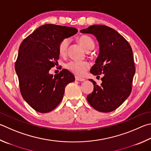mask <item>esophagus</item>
Returning <instances> with one entry per match:
<instances>
[{
  "instance_id": "obj_1",
  "label": "esophagus",
  "mask_w": 151,
  "mask_h": 151,
  "mask_svg": "<svg viewBox=\"0 0 151 151\" xmlns=\"http://www.w3.org/2000/svg\"><path fill=\"white\" fill-rule=\"evenodd\" d=\"M75 79H76V81H85L84 78H81V77H79V76H75Z\"/></svg>"
}]
</instances>
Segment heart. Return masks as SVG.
Wrapping results in <instances>:
<instances>
[{
	"instance_id": "heart-1",
	"label": "heart",
	"mask_w": 151,
	"mask_h": 151,
	"mask_svg": "<svg viewBox=\"0 0 151 151\" xmlns=\"http://www.w3.org/2000/svg\"><path fill=\"white\" fill-rule=\"evenodd\" d=\"M78 42L83 46L85 50L88 51L94 47V42L88 35H83L77 38ZM69 40L67 38L62 40L58 47L59 53L61 55H65L68 50ZM66 68L68 70L78 75H82L89 68V63L86 61H71L66 64Z\"/></svg>"
}]
</instances>
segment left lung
Masks as SVG:
<instances>
[{"label":"left lung","mask_w":151,"mask_h":151,"mask_svg":"<svg viewBox=\"0 0 151 151\" xmlns=\"http://www.w3.org/2000/svg\"><path fill=\"white\" fill-rule=\"evenodd\" d=\"M81 32L93 34L99 43L100 53L90 73L98 76L104 74L100 86L89 79L94 90L88 95L87 101L99 111H114L125 102L132 90L135 73L132 49L121 34L108 26L92 25Z\"/></svg>","instance_id":"1"}]
</instances>
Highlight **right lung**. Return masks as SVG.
I'll return each instance as SVG.
<instances>
[{
	"instance_id": "obj_1",
	"label": "right lung",
	"mask_w": 151,
	"mask_h": 151,
	"mask_svg": "<svg viewBox=\"0 0 151 151\" xmlns=\"http://www.w3.org/2000/svg\"><path fill=\"white\" fill-rule=\"evenodd\" d=\"M77 32L72 27L45 24L22 42L15 70L21 94L35 111L47 113L54 109L61 102L67 85L75 81L65 68L54 76L49 71L59 58L60 42Z\"/></svg>"
}]
</instances>
